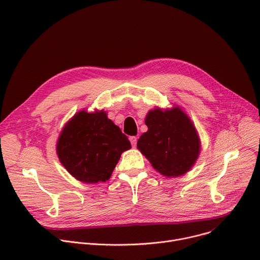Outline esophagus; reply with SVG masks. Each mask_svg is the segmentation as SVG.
<instances>
[{"label":"esophagus","instance_id":"34e87169","mask_svg":"<svg viewBox=\"0 0 260 260\" xmlns=\"http://www.w3.org/2000/svg\"><path fill=\"white\" fill-rule=\"evenodd\" d=\"M129 141L133 145V147L136 146V144H137V137H135V136H132V137H129Z\"/></svg>","mask_w":260,"mask_h":260}]
</instances>
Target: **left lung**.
I'll return each mask as SVG.
<instances>
[{
    "label": "left lung",
    "instance_id": "left-lung-1",
    "mask_svg": "<svg viewBox=\"0 0 260 260\" xmlns=\"http://www.w3.org/2000/svg\"><path fill=\"white\" fill-rule=\"evenodd\" d=\"M145 124L148 129L140 136L137 148L158 173L179 177L194 167L201 142L192 120L180 106L151 109Z\"/></svg>",
    "mask_w": 260,
    "mask_h": 260
}]
</instances>
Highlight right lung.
Wrapping results in <instances>:
<instances>
[{
  "label": "right lung",
  "mask_w": 260,
  "mask_h": 260,
  "mask_svg": "<svg viewBox=\"0 0 260 260\" xmlns=\"http://www.w3.org/2000/svg\"><path fill=\"white\" fill-rule=\"evenodd\" d=\"M62 166L83 183L111 178L123 152L132 147L106 112L82 109L63 126L56 145Z\"/></svg>",
  "instance_id": "1"
}]
</instances>
